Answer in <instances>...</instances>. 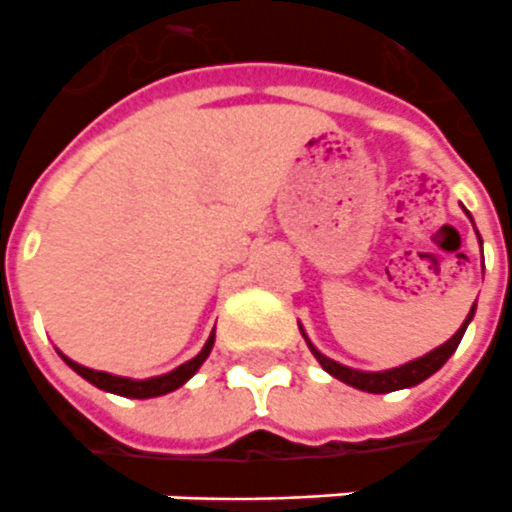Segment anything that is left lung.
<instances>
[{"instance_id": "left-lung-1", "label": "left lung", "mask_w": 512, "mask_h": 512, "mask_svg": "<svg viewBox=\"0 0 512 512\" xmlns=\"http://www.w3.org/2000/svg\"><path fill=\"white\" fill-rule=\"evenodd\" d=\"M472 314H475V304H472V309H469L464 325H461V328L450 336L448 342L442 344V347L431 350L429 355H423V358H418V361L404 363V366H399V369H388V372H355V369H347V366H342V363L325 358L323 352L317 350L309 339H306V344H309V350H312L314 358L320 361V366H323L328 374H333L336 380L347 382V385H352V388H358V391H366V393H391V391H401V388H412V385H418V382H423L426 377H431L437 369H442L445 361H448L450 355L456 352L458 342H461V336H464L469 320H472Z\"/></svg>"}]
</instances>
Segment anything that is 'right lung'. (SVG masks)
I'll use <instances>...</instances> for the list:
<instances>
[{"instance_id":"add662e5","label":"right lung","mask_w":512,"mask_h":512,"mask_svg":"<svg viewBox=\"0 0 512 512\" xmlns=\"http://www.w3.org/2000/svg\"><path fill=\"white\" fill-rule=\"evenodd\" d=\"M211 347H214V333L208 336L206 347H203L192 361L181 363L179 369H173L170 374H162V377H151V380H127V377H113V374L108 372H94V369H86V366L70 361V358H64V363H67L73 372L81 374L83 380H89L92 385L102 388V391L116 393V396H130V399H151V396H162V393H170L176 391V388H181L192 374L198 372L200 363L208 358Z\"/></svg>"}]
</instances>
